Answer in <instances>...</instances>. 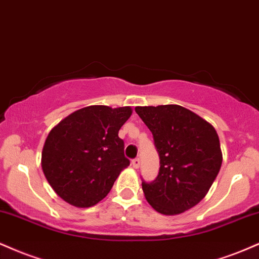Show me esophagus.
<instances>
[{
    "label": "esophagus",
    "instance_id": "obj_1",
    "mask_svg": "<svg viewBox=\"0 0 259 259\" xmlns=\"http://www.w3.org/2000/svg\"><path fill=\"white\" fill-rule=\"evenodd\" d=\"M132 166L135 167V168H139V166H141V160H139V157H136V159L132 160Z\"/></svg>",
    "mask_w": 259,
    "mask_h": 259
}]
</instances>
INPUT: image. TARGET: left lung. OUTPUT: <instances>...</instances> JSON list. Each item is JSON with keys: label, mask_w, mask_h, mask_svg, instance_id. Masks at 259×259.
<instances>
[{"label": "left lung", "mask_w": 259, "mask_h": 259, "mask_svg": "<svg viewBox=\"0 0 259 259\" xmlns=\"http://www.w3.org/2000/svg\"><path fill=\"white\" fill-rule=\"evenodd\" d=\"M153 133L160 168L142 182L145 199L162 214H178L205 197L222 166L220 138L212 124L181 105L137 106Z\"/></svg>", "instance_id": "8db88e82"}]
</instances>
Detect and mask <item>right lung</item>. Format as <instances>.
Segmentation results:
<instances>
[{
    "label": "right lung",
    "instance_id": "obj_1",
    "mask_svg": "<svg viewBox=\"0 0 259 259\" xmlns=\"http://www.w3.org/2000/svg\"><path fill=\"white\" fill-rule=\"evenodd\" d=\"M132 114L130 106L91 105L72 112L51 131L42 150V169L64 201L91 207L108 195L130 166L118 137Z\"/></svg>",
    "mask_w": 259,
    "mask_h": 259
}]
</instances>
